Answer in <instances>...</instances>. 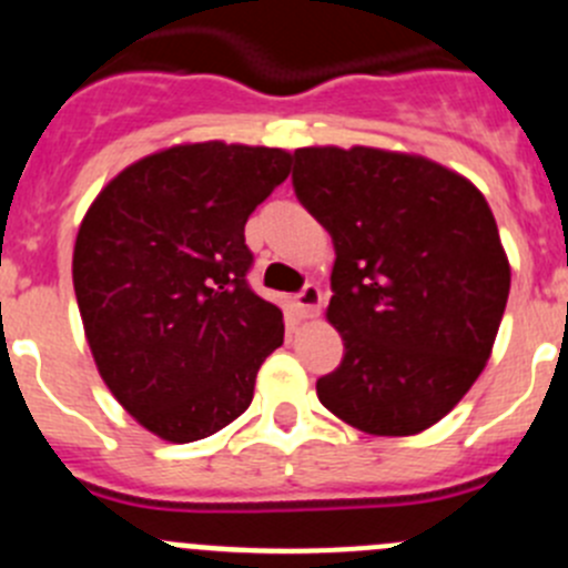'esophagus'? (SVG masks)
Masks as SVG:
<instances>
[{"label":"esophagus","instance_id":"34e87169","mask_svg":"<svg viewBox=\"0 0 568 568\" xmlns=\"http://www.w3.org/2000/svg\"><path fill=\"white\" fill-rule=\"evenodd\" d=\"M322 288H318L316 283H305L302 285V291L300 294L294 296V302H296V307H300V313L305 318H313L318 313V307H322Z\"/></svg>","mask_w":568,"mask_h":568}]
</instances>
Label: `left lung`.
<instances>
[{
  "mask_svg": "<svg viewBox=\"0 0 568 568\" xmlns=\"http://www.w3.org/2000/svg\"><path fill=\"white\" fill-rule=\"evenodd\" d=\"M291 183L335 246L327 318L344 357L318 399L372 436L427 430L480 377L508 302L486 196L427 158L368 146L296 150Z\"/></svg>",
  "mask_w": 568,
  "mask_h": 568,
  "instance_id": "1",
  "label": "left lung"
}]
</instances>
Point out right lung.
Listing matches in <instances>:
<instances>
[{
	"mask_svg": "<svg viewBox=\"0 0 568 568\" xmlns=\"http://www.w3.org/2000/svg\"><path fill=\"white\" fill-rule=\"evenodd\" d=\"M268 146H172L132 163L88 207L74 294L99 374L146 430L200 442L250 407L283 311L252 291L244 224L288 178Z\"/></svg>",
	"mask_w": 568,
	"mask_h": 568,
	"instance_id": "right-lung-1",
	"label": "right lung"
}]
</instances>
